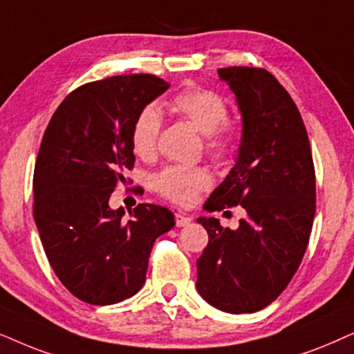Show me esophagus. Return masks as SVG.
<instances>
[{"label": "esophagus", "mask_w": 354, "mask_h": 354, "mask_svg": "<svg viewBox=\"0 0 354 354\" xmlns=\"http://www.w3.org/2000/svg\"><path fill=\"white\" fill-rule=\"evenodd\" d=\"M174 223H176L178 228H181V226H187L191 223V216H187L185 214H176L174 215Z\"/></svg>", "instance_id": "34e87169"}]
</instances>
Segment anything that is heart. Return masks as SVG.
Segmentation results:
<instances>
[{"instance_id":"heart-1","label":"heart","mask_w":354,"mask_h":354,"mask_svg":"<svg viewBox=\"0 0 354 354\" xmlns=\"http://www.w3.org/2000/svg\"><path fill=\"white\" fill-rule=\"evenodd\" d=\"M169 111L191 121L205 136L207 150L216 158L232 155L238 129L228 120V105L218 93L192 86L183 88L168 100ZM162 118L153 106H145L134 118L131 145L140 158H150L157 152ZM212 186V174L202 167L171 165L155 174L153 187L160 196L180 205L194 204L202 191Z\"/></svg>"}]
</instances>
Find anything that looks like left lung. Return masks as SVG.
Wrapping results in <instances>:
<instances>
[{
    "label": "left lung",
    "instance_id": "left-lung-1",
    "mask_svg": "<svg viewBox=\"0 0 354 354\" xmlns=\"http://www.w3.org/2000/svg\"><path fill=\"white\" fill-rule=\"evenodd\" d=\"M218 75L234 92L243 116L236 165L205 209L241 205L238 230L197 221L209 243L197 259V291L214 308L256 313L279 298L308 248L315 215V169L301 113L263 68L230 66Z\"/></svg>",
    "mask_w": 354,
    "mask_h": 354
}]
</instances>
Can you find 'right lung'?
I'll return each instance as SVG.
<instances>
[{
    "mask_svg": "<svg viewBox=\"0 0 354 354\" xmlns=\"http://www.w3.org/2000/svg\"><path fill=\"white\" fill-rule=\"evenodd\" d=\"M168 87L153 74L87 82L46 126L34 171V218L56 277L84 303L108 306L138 293L155 239L174 226L167 207L139 204L124 220L122 207L108 205L134 168V118Z\"/></svg>",
    "mask_w": 354,
    "mask_h": 354,
    "instance_id": "add662e5",
    "label": "right lung"
}]
</instances>
